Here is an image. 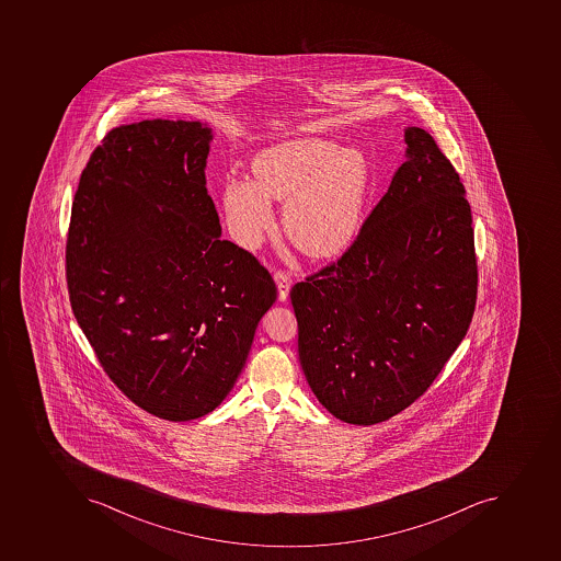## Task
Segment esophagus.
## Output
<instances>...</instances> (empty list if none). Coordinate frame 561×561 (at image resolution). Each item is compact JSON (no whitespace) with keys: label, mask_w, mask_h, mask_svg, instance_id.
Masks as SVG:
<instances>
[{"label":"esophagus","mask_w":561,"mask_h":561,"mask_svg":"<svg viewBox=\"0 0 561 561\" xmlns=\"http://www.w3.org/2000/svg\"><path fill=\"white\" fill-rule=\"evenodd\" d=\"M275 284L278 289V300L286 301L289 289H291V275L284 272V270H277L274 274Z\"/></svg>","instance_id":"obj_1"}]
</instances>
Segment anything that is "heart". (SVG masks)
Wrapping results in <instances>:
<instances>
[{"mask_svg": "<svg viewBox=\"0 0 561 561\" xmlns=\"http://www.w3.org/2000/svg\"><path fill=\"white\" fill-rule=\"evenodd\" d=\"M254 182L228 179L226 219L237 242L256 248L275 225L270 199L286 202L287 237L310 257H327L351 242L370 190V161L362 147L324 137L277 141L252 161Z\"/></svg>", "mask_w": 561, "mask_h": 561, "instance_id": "heart-1", "label": "heart"}]
</instances>
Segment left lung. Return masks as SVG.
Returning <instances> with one entry per match:
<instances>
[{"mask_svg": "<svg viewBox=\"0 0 561 561\" xmlns=\"http://www.w3.org/2000/svg\"><path fill=\"white\" fill-rule=\"evenodd\" d=\"M407 159L353 245L291 289L301 368L344 423H382L437 379L472 322L477 257L465 187L432 135Z\"/></svg>", "mask_w": 561, "mask_h": 561, "instance_id": "1", "label": "left lung"}]
</instances>
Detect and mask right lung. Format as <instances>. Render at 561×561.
Listing matches in <instances>:
<instances>
[{
	"mask_svg": "<svg viewBox=\"0 0 561 561\" xmlns=\"http://www.w3.org/2000/svg\"><path fill=\"white\" fill-rule=\"evenodd\" d=\"M213 129H111L80 175L67 239L71 310L106 376L168 421L213 412L277 300L265 266L221 239L207 193Z\"/></svg>",
	"mask_w": 561,
	"mask_h": 561,
	"instance_id": "add662e5",
	"label": "right lung"
}]
</instances>
